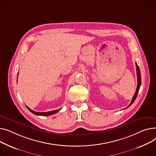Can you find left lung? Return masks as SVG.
<instances>
[{
  "mask_svg": "<svg viewBox=\"0 0 156 156\" xmlns=\"http://www.w3.org/2000/svg\"><path fill=\"white\" fill-rule=\"evenodd\" d=\"M135 65H136V76H137V82H138V84H137V87H136V91H135V93L132 99V101L130 103V104L126 108L130 107L132 104L135 101V100L137 96V94H138L139 93V89H140V87L141 86V75H140V69H139V67L138 66V65H137V63H135Z\"/></svg>",
  "mask_w": 156,
  "mask_h": 156,
  "instance_id": "1",
  "label": "left lung"
}]
</instances>
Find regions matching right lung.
Segmentation results:
<instances>
[{
  "label": "right lung",
  "mask_w": 156,
  "mask_h": 156,
  "mask_svg": "<svg viewBox=\"0 0 156 156\" xmlns=\"http://www.w3.org/2000/svg\"><path fill=\"white\" fill-rule=\"evenodd\" d=\"M17 76H18V74H17ZM26 108L29 109V111H30L32 113H33L34 115H40V116H49V115H53L55 113H56L57 112H58L60 109H57V110H54V111H51V112H34L33 110H32V109H31L30 108H29L27 106H26Z\"/></svg>",
  "instance_id": "right-lung-1"
}]
</instances>
